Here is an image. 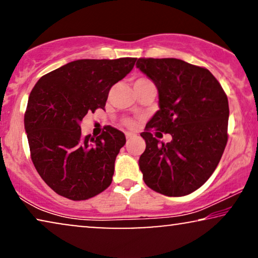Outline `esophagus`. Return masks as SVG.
<instances>
[{
    "label": "esophagus",
    "mask_w": 258,
    "mask_h": 258,
    "mask_svg": "<svg viewBox=\"0 0 258 258\" xmlns=\"http://www.w3.org/2000/svg\"><path fill=\"white\" fill-rule=\"evenodd\" d=\"M135 135H134L133 133H125V137H126V140H129V139H132V137H134Z\"/></svg>",
    "instance_id": "34e87169"
}]
</instances>
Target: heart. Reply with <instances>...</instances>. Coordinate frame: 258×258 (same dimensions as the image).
<instances>
[{"instance_id":"b5f03b06","label":"heart","mask_w":258,"mask_h":258,"mask_svg":"<svg viewBox=\"0 0 258 258\" xmlns=\"http://www.w3.org/2000/svg\"><path fill=\"white\" fill-rule=\"evenodd\" d=\"M142 81H146V79H139L135 81V83H139V82H142ZM123 124L125 126H128V128H134V125H135V122L133 121V119L130 118H125L124 121H123Z\"/></svg>"}]
</instances>
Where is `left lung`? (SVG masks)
Here are the masks:
<instances>
[{
  "label": "left lung",
  "instance_id": "left-lung-1",
  "mask_svg": "<svg viewBox=\"0 0 258 258\" xmlns=\"http://www.w3.org/2000/svg\"><path fill=\"white\" fill-rule=\"evenodd\" d=\"M136 67L153 80L160 100L141 134L144 183L167 196L189 195L213 175L227 146V94L207 68L182 59L141 57ZM154 131L170 133L172 142L160 143Z\"/></svg>",
  "mask_w": 258,
  "mask_h": 258
}]
</instances>
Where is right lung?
Listing matches in <instances>:
<instances>
[{"label":"right lung","mask_w":258,"mask_h":258,"mask_svg":"<svg viewBox=\"0 0 258 258\" xmlns=\"http://www.w3.org/2000/svg\"><path fill=\"white\" fill-rule=\"evenodd\" d=\"M135 57L77 59L42 76L31 90L24 128L31 161L56 194L73 201L98 195L111 184L125 136L108 125L96 140L80 122L104 109L111 87L135 66Z\"/></svg>","instance_id":"right-lung-1"}]
</instances>
